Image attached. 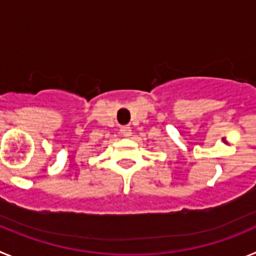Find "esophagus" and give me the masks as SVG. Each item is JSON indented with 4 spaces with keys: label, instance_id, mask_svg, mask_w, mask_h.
Returning <instances> with one entry per match:
<instances>
[{
    "label": "esophagus",
    "instance_id": "1",
    "mask_svg": "<svg viewBox=\"0 0 256 256\" xmlns=\"http://www.w3.org/2000/svg\"><path fill=\"white\" fill-rule=\"evenodd\" d=\"M120 132H122V134L124 136V137H130V136L132 134V130H130V126H120Z\"/></svg>",
    "mask_w": 256,
    "mask_h": 256
}]
</instances>
